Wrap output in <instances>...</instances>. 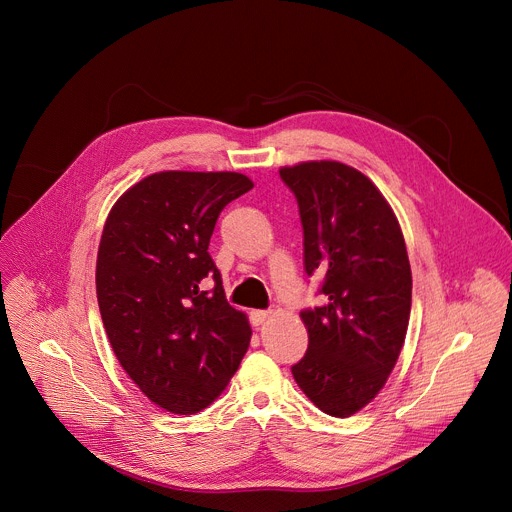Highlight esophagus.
Masks as SVG:
<instances>
[{"mask_svg":"<svg viewBox=\"0 0 512 512\" xmlns=\"http://www.w3.org/2000/svg\"><path fill=\"white\" fill-rule=\"evenodd\" d=\"M269 316H271L269 310H253V312H251V322H253L255 326H259V324H263Z\"/></svg>","mask_w":512,"mask_h":512,"instance_id":"1","label":"esophagus"}]
</instances>
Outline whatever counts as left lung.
Returning a JSON list of instances; mask_svg holds the SVG:
<instances>
[{
    "mask_svg": "<svg viewBox=\"0 0 512 512\" xmlns=\"http://www.w3.org/2000/svg\"><path fill=\"white\" fill-rule=\"evenodd\" d=\"M279 176L298 200L306 273H324V304L302 310L308 350L291 375L318 409L348 417L383 389L405 342V239L379 188L358 170L304 162Z\"/></svg>",
    "mask_w": 512,
    "mask_h": 512,
    "instance_id": "obj_1",
    "label": "left lung"
}]
</instances>
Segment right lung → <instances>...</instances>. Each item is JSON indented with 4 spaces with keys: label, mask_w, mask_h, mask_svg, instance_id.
<instances>
[{
    "label": "right lung",
    "mask_w": 512,
    "mask_h": 512,
    "mask_svg": "<svg viewBox=\"0 0 512 512\" xmlns=\"http://www.w3.org/2000/svg\"><path fill=\"white\" fill-rule=\"evenodd\" d=\"M251 188L237 172H160L131 186L107 216L101 318L123 371L166 411L210 405L249 348L247 316L227 302L208 243L221 210Z\"/></svg>",
    "instance_id": "1"
}]
</instances>
